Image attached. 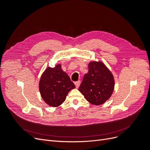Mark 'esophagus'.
Instances as JSON below:
<instances>
[{
  "label": "esophagus",
  "mask_w": 150,
  "mask_h": 150,
  "mask_svg": "<svg viewBox=\"0 0 150 150\" xmlns=\"http://www.w3.org/2000/svg\"><path fill=\"white\" fill-rule=\"evenodd\" d=\"M74 84H75V86H76V88H78L79 87V86H80V84H81V82H80V81H76V82H75V83H74Z\"/></svg>",
  "instance_id": "1"
}]
</instances>
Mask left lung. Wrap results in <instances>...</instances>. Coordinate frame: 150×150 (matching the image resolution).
<instances>
[{"mask_svg":"<svg viewBox=\"0 0 150 150\" xmlns=\"http://www.w3.org/2000/svg\"><path fill=\"white\" fill-rule=\"evenodd\" d=\"M88 69L79 91L88 102L94 105H100L111 96L115 88L114 77L100 61L90 62Z\"/></svg>","mask_w":150,"mask_h":150,"instance_id":"1","label":"left lung"}]
</instances>
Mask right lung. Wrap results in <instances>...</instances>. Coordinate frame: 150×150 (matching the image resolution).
Here are the masks:
<instances>
[{"label": "right lung", "mask_w": 150, "mask_h": 150, "mask_svg": "<svg viewBox=\"0 0 150 150\" xmlns=\"http://www.w3.org/2000/svg\"><path fill=\"white\" fill-rule=\"evenodd\" d=\"M39 85L43 100L52 107L60 106L68 93L76 88L69 76L62 70L61 64L47 67L40 77Z\"/></svg>", "instance_id": "add662e5"}]
</instances>
